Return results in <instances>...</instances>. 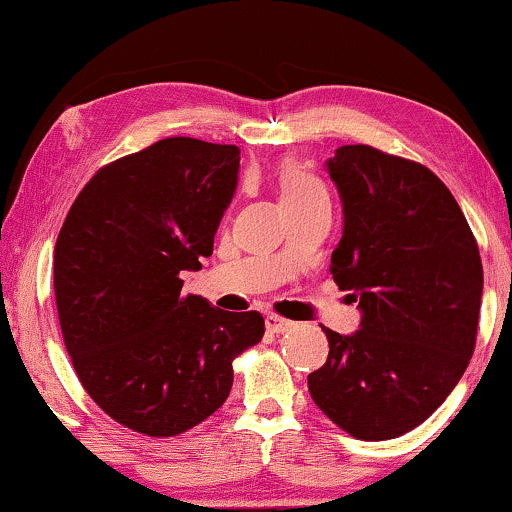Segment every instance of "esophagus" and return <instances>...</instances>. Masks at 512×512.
Wrapping results in <instances>:
<instances>
[{
  "label": "esophagus",
  "mask_w": 512,
  "mask_h": 512,
  "mask_svg": "<svg viewBox=\"0 0 512 512\" xmlns=\"http://www.w3.org/2000/svg\"><path fill=\"white\" fill-rule=\"evenodd\" d=\"M293 326H296L293 321L277 317V314H268V317H265V328H268V333H286L291 331Z\"/></svg>",
  "instance_id": "34e87169"
}]
</instances>
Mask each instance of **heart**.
I'll use <instances>...</instances> for the list:
<instances>
[{
  "mask_svg": "<svg viewBox=\"0 0 512 512\" xmlns=\"http://www.w3.org/2000/svg\"><path fill=\"white\" fill-rule=\"evenodd\" d=\"M279 186H282V202L300 200L317 191H324V186L319 184V179L312 177V174L300 165L286 167L282 172V179H279Z\"/></svg>",
  "mask_w": 512,
  "mask_h": 512,
  "instance_id": "heart-1",
  "label": "heart"
}]
</instances>
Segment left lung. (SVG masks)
I'll list each match as a JSON object with an SVG mask.
<instances>
[{
  "mask_svg": "<svg viewBox=\"0 0 512 512\" xmlns=\"http://www.w3.org/2000/svg\"><path fill=\"white\" fill-rule=\"evenodd\" d=\"M326 167L345 212L331 272L363 314L354 335L321 326L328 359L307 387L349 436L398 438L436 412L471 361L478 242L450 188L422 163L349 144Z\"/></svg>",
  "mask_w": 512,
  "mask_h": 512,
  "instance_id": "8db88e82",
  "label": "left lung"
}]
</instances>
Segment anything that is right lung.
Returning a JSON list of instances; mask_svg holds the SVG:
<instances>
[{"instance_id":"obj_1","label":"right lung","mask_w":512,"mask_h":512,"mask_svg":"<svg viewBox=\"0 0 512 512\" xmlns=\"http://www.w3.org/2000/svg\"><path fill=\"white\" fill-rule=\"evenodd\" d=\"M235 144L167 137L100 167L53 254L55 305L88 396L125 429L179 436L226 403L233 361L261 342V312L181 296L233 200Z\"/></svg>"}]
</instances>
